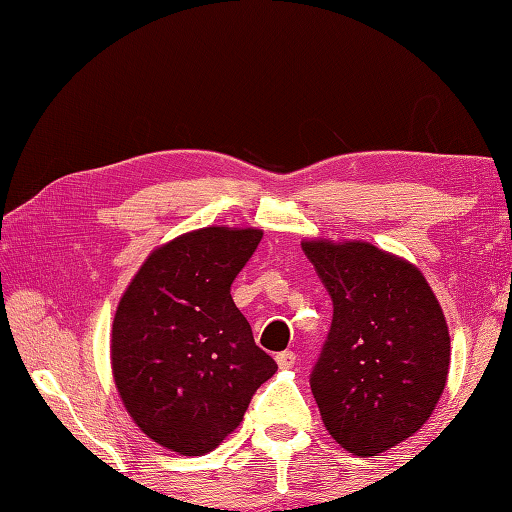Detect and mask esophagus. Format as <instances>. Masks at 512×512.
Returning a JSON list of instances; mask_svg holds the SVG:
<instances>
[{
	"label": "esophagus",
	"instance_id": "esophagus-1",
	"mask_svg": "<svg viewBox=\"0 0 512 512\" xmlns=\"http://www.w3.org/2000/svg\"><path fill=\"white\" fill-rule=\"evenodd\" d=\"M295 363H297L295 352H279V354H277V365H279L281 369H290Z\"/></svg>",
	"mask_w": 512,
	"mask_h": 512
}]
</instances>
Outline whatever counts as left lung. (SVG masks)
<instances>
[{
	"label": "left lung",
	"mask_w": 512,
	"mask_h": 512,
	"mask_svg": "<svg viewBox=\"0 0 512 512\" xmlns=\"http://www.w3.org/2000/svg\"><path fill=\"white\" fill-rule=\"evenodd\" d=\"M334 317L310 387L345 451L378 455L431 418L451 365L449 325L422 270L361 239H303Z\"/></svg>",
	"instance_id": "8db88e82"
}]
</instances>
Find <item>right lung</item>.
Instances as JSON below:
<instances>
[{
    "mask_svg": "<svg viewBox=\"0 0 512 512\" xmlns=\"http://www.w3.org/2000/svg\"><path fill=\"white\" fill-rule=\"evenodd\" d=\"M262 228L206 226L154 248L112 323V376L138 429L180 455L233 433L277 363L231 297Z\"/></svg>",
    "mask_w": 512,
    "mask_h": 512,
    "instance_id": "right-lung-1",
    "label": "right lung"
}]
</instances>
